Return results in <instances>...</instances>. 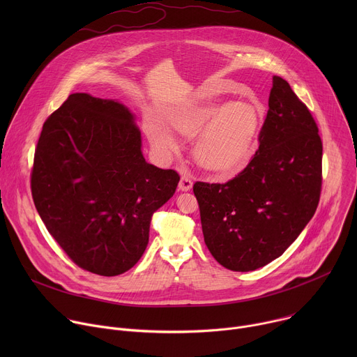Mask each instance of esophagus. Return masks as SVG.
Listing matches in <instances>:
<instances>
[{
	"mask_svg": "<svg viewBox=\"0 0 357 357\" xmlns=\"http://www.w3.org/2000/svg\"><path fill=\"white\" fill-rule=\"evenodd\" d=\"M192 186H193V182H192V179H190L189 176H182V178H181V182H179V190H182V192H188V190H190V189H192Z\"/></svg>",
	"mask_w": 357,
	"mask_h": 357,
	"instance_id": "34e87169",
	"label": "esophagus"
}]
</instances>
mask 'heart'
I'll return each mask as SVG.
<instances>
[{
  "instance_id": "heart-1",
  "label": "heart",
  "mask_w": 357,
  "mask_h": 357,
  "mask_svg": "<svg viewBox=\"0 0 357 357\" xmlns=\"http://www.w3.org/2000/svg\"><path fill=\"white\" fill-rule=\"evenodd\" d=\"M263 119V107L250 101H211L182 116L175 127L189 139L199 137L193 155L203 171L233 176L248 165L256 152ZM148 138L164 155H172L178 149L167 128H149Z\"/></svg>"
}]
</instances>
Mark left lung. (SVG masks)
<instances>
[{"instance_id": "8db88e82", "label": "left lung", "mask_w": 357, "mask_h": 357, "mask_svg": "<svg viewBox=\"0 0 357 357\" xmlns=\"http://www.w3.org/2000/svg\"><path fill=\"white\" fill-rule=\"evenodd\" d=\"M254 158L227 183L196 182L205 243L219 264L254 271L278 259L312 219L322 185V141L287 80L273 77Z\"/></svg>"}]
</instances>
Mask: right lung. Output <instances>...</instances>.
Wrapping results in <instances>:
<instances>
[{
	"label": "right lung",
	"mask_w": 357,
	"mask_h": 357,
	"mask_svg": "<svg viewBox=\"0 0 357 357\" xmlns=\"http://www.w3.org/2000/svg\"><path fill=\"white\" fill-rule=\"evenodd\" d=\"M178 182L175 171L145 161L127 106L73 93L42 127L31 189L47 231L73 263L114 277L141 259L151 218Z\"/></svg>",
	"instance_id": "right-lung-1"
}]
</instances>
